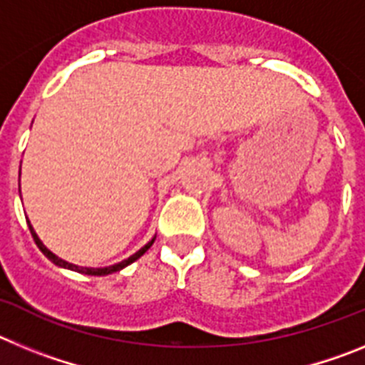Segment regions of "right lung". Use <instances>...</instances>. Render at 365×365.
I'll return each mask as SVG.
<instances>
[{
  "label": "right lung",
  "instance_id": "right-lung-1",
  "mask_svg": "<svg viewBox=\"0 0 365 365\" xmlns=\"http://www.w3.org/2000/svg\"><path fill=\"white\" fill-rule=\"evenodd\" d=\"M27 222H29V230H31L32 237H34V243L38 245V248H40L41 252H43V256H45V257H49V259L53 261L54 265H58V267H63V269L74 270V272H82V274H87V276H108V274L118 272V270H122V269H124V267L131 265V263H133V261H137L138 257L143 256V254L146 252L148 248H150L151 245H153V241H155V237H153V240H151L150 243H146V245H144V247L140 248V250H138V252H135L133 256H130V257H128V259L120 261V263H115V265H111V267H104V269H89V267H78V265H73V263H69V261L62 259V257H58L56 254H53V252H51L49 248L45 247V245L41 243V241H40V237H38V234H36V232H34V228H32L31 221H27Z\"/></svg>",
  "mask_w": 365,
  "mask_h": 365
}]
</instances>
